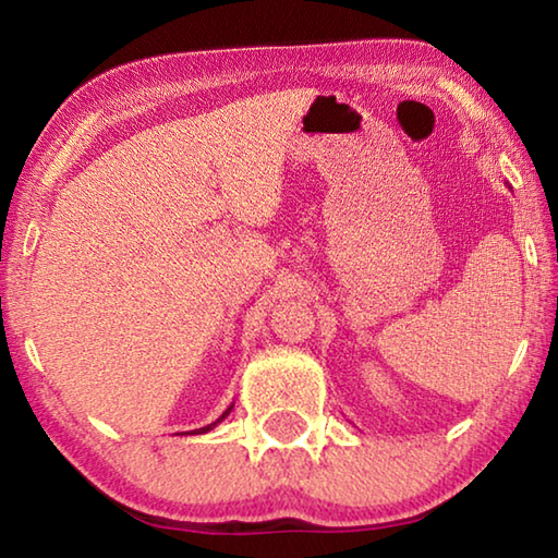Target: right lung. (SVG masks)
<instances>
[{"instance_id": "add662e5", "label": "right lung", "mask_w": 558, "mask_h": 558, "mask_svg": "<svg viewBox=\"0 0 558 558\" xmlns=\"http://www.w3.org/2000/svg\"><path fill=\"white\" fill-rule=\"evenodd\" d=\"M231 409H233V403L229 405V409H226L221 415H219V418H216L214 423H209V426H204V428H196V430H189V433H196V436H202V433H209V430H214L216 426H219V423L226 418V415H229L231 413Z\"/></svg>"}]
</instances>
